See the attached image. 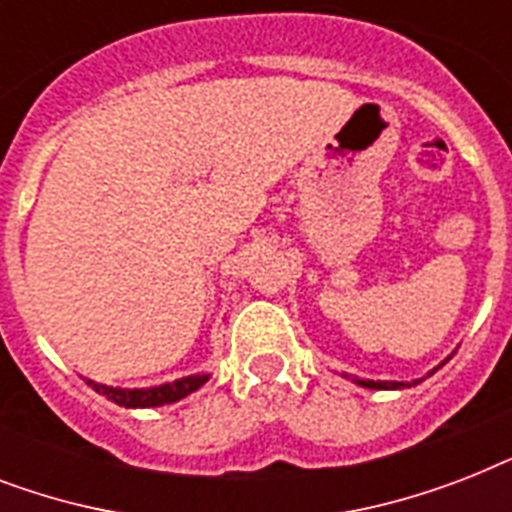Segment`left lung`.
<instances>
[{
	"label": "left lung",
	"instance_id": "8db88e82",
	"mask_svg": "<svg viewBox=\"0 0 512 512\" xmlns=\"http://www.w3.org/2000/svg\"><path fill=\"white\" fill-rule=\"evenodd\" d=\"M433 372H436V369H433ZM430 372V374H433ZM428 374V377H430ZM345 377H350V374H345ZM350 380L353 382H358V385H361V388H372V390H396V388H412V385H417V382H422V380H414V382H382V380H358V377H350Z\"/></svg>",
	"mask_w": 512,
	"mask_h": 512
}]
</instances>
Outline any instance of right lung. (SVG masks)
Returning a JSON list of instances; mask_svg holds the SVG:
<instances>
[{"label": "right lung", "instance_id": "1", "mask_svg": "<svg viewBox=\"0 0 512 512\" xmlns=\"http://www.w3.org/2000/svg\"><path fill=\"white\" fill-rule=\"evenodd\" d=\"M207 380L209 374H191V377L164 382V385H156V388H111V385H100L95 380H87V385H92L95 393L106 396L108 401H114L119 406H127V409H148V406L175 404V401L185 398L193 390H199Z\"/></svg>", "mask_w": 512, "mask_h": 512}]
</instances>
